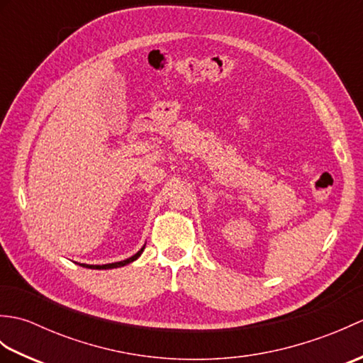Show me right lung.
Listing matches in <instances>:
<instances>
[{"instance_id": "add662e5", "label": "right lung", "mask_w": 363, "mask_h": 363, "mask_svg": "<svg viewBox=\"0 0 363 363\" xmlns=\"http://www.w3.org/2000/svg\"><path fill=\"white\" fill-rule=\"evenodd\" d=\"M143 250H145V246L143 248L138 251V252H135L133 257H129V259H126V260H121V262H113V264H106V265H86V264H81L82 267H86V268H94V269H109V268H118V267H123V265H128V264H130V262H134L135 259H138L140 257V254L143 252Z\"/></svg>"}]
</instances>
